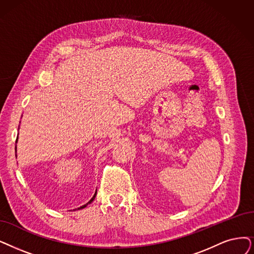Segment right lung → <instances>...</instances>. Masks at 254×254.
I'll return each mask as SVG.
<instances>
[{"label": "right lung", "mask_w": 254, "mask_h": 254, "mask_svg": "<svg viewBox=\"0 0 254 254\" xmlns=\"http://www.w3.org/2000/svg\"><path fill=\"white\" fill-rule=\"evenodd\" d=\"M19 128V127H18ZM17 138H18V136L16 137V143H17ZM15 152H16V146H15ZM16 156V155H15ZM96 195H97V190H96V192H95V195L93 196V198L92 199H90L88 202H87V203L86 204H84V205H82V206H80V207H78V209H82V208H84V207H86L89 203H92V202L95 200V197H96Z\"/></svg>", "instance_id": "right-lung-1"}]
</instances>
